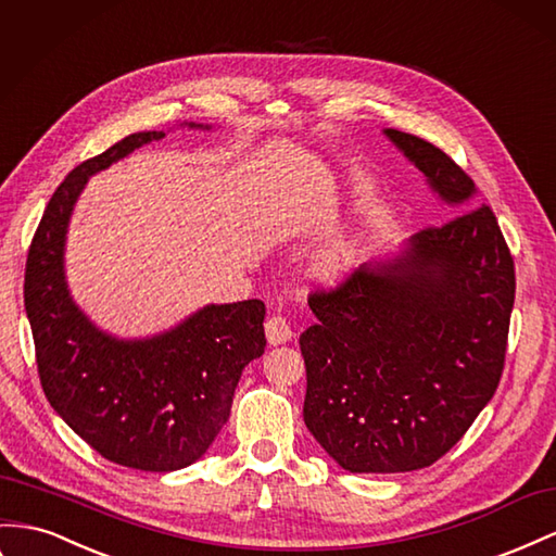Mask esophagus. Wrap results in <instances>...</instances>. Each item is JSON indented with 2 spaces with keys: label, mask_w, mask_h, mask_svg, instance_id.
<instances>
[{
  "label": "esophagus",
  "mask_w": 556,
  "mask_h": 556,
  "mask_svg": "<svg viewBox=\"0 0 556 556\" xmlns=\"http://www.w3.org/2000/svg\"><path fill=\"white\" fill-rule=\"evenodd\" d=\"M290 337H292V329H290L288 320L282 318V315H271V318L266 320V339H268V343H274V346H278V343L290 341Z\"/></svg>",
  "instance_id": "esophagus-1"
}]
</instances>
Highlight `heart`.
I'll return each instance as SVG.
<instances>
[{"instance_id": "heart-1", "label": "heart", "mask_w": 556, "mask_h": 556, "mask_svg": "<svg viewBox=\"0 0 556 556\" xmlns=\"http://www.w3.org/2000/svg\"><path fill=\"white\" fill-rule=\"evenodd\" d=\"M353 262H355V245L339 243L323 254L318 264H315V271L325 278H337L341 274H346Z\"/></svg>"}]
</instances>
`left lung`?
<instances>
[{"mask_svg": "<svg viewBox=\"0 0 556 556\" xmlns=\"http://www.w3.org/2000/svg\"><path fill=\"white\" fill-rule=\"evenodd\" d=\"M386 135L460 213L308 296L304 424L349 472L440 460L496 393L515 306V260L472 179L432 142Z\"/></svg>", "mask_w": 556, "mask_h": 556, "instance_id": "left-lung-1", "label": "left lung"}]
</instances>
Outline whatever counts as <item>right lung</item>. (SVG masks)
Instances as JSON below:
<instances>
[{"mask_svg": "<svg viewBox=\"0 0 556 556\" xmlns=\"http://www.w3.org/2000/svg\"><path fill=\"white\" fill-rule=\"evenodd\" d=\"M163 135L132 132L79 163L53 191L25 264V311L43 395L102 458L144 472L187 468L205 454L227 424L245 365L266 346L260 299L205 306L142 341L100 332L70 299L63 248L86 179Z\"/></svg>", "mask_w": 556, "mask_h": 556, "instance_id": "1", "label": "right lung"}]
</instances>
